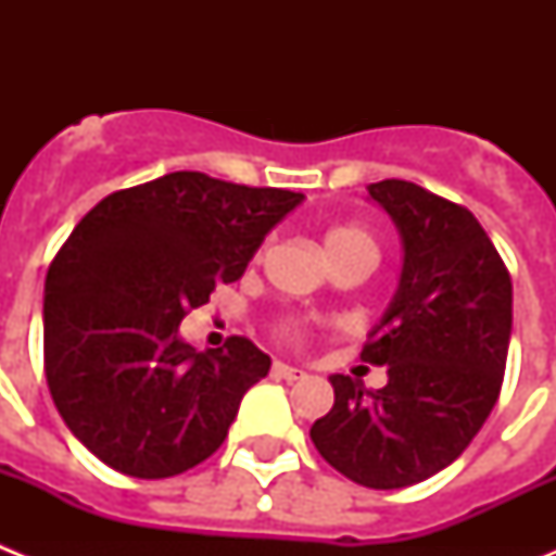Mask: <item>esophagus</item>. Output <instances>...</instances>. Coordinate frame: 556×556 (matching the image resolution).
Returning <instances> with one entry per match:
<instances>
[{"label":"esophagus","instance_id":"1","mask_svg":"<svg viewBox=\"0 0 556 556\" xmlns=\"http://www.w3.org/2000/svg\"><path fill=\"white\" fill-rule=\"evenodd\" d=\"M273 372H275V376L287 378V381H298V378L306 376V372H303V370H298V367H292V365H283V362H275Z\"/></svg>","mask_w":556,"mask_h":556}]
</instances>
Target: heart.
Segmentation results:
<instances>
[{
    "instance_id": "1",
    "label": "heart",
    "mask_w": 556,
    "mask_h": 556,
    "mask_svg": "<svg viewBox=\"0 0 556 556\" xmlns=\"http://www.w3.org/2000/svg\"><path fill=\"white\" fill-rule=\"evenodd\" d=\"M356 244H370V248H376L370 236H367L362 228H353V225H345V228H333L331 233H328V253L356 248ZM278 331H281V337L292 339V342H298V339H301V331H298V326H292V323H283Z\"/></svg>"
}]
</instances>
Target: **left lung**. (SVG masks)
<instances>
[{
  "mask_svg": "<svg viewBox=\"0 0 556 556\" xmlns=\"http://www.w3.org/2000/svg\"><path fill=\"white\" fill-rule=\"evenodd\" d=\"M370 198L404 239L390 308L358 353L387 387L331 376L333 409L312 426L323 459L372 490L409 488L448 468L498 401L513 331V278L479 219L409 180Z\"/></svg>",
  "mask_w": 556,
  "mask_h": 556,
  "instance_id": "left-lung-1",
  "label": "left lung"
}]
</instances>
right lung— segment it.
<instances>
[{
    "label": "right lung",
    "mask_w": 556,
    "mask_h": 556,
    "mask_svg": "<svg viewBox=\"0 0 556 556\" xmlns=\"http://www.w3.org/2000/svg\"><path fill=\"white\" fill-rule=\"evenodd\" d=\"M301 191L169 172L108 194L43 283V372L68 431L108 468L166 479L208 459L269 370L248 337L194 351L191 308L242 278Z\"/></svg>",
    "instance_id": "1"
}]
</instances>
